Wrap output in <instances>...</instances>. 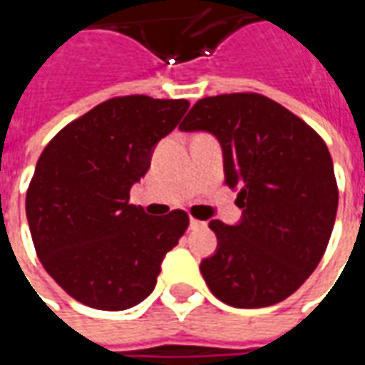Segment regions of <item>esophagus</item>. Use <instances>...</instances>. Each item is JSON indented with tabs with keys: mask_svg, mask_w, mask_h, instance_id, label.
<instances>
[{
	"mask_svg": "<svg viewBox=\"0 0 365 365\" xmlns=\"http://www.w3.org/2000/svg\"><path fill=\"white\" fill-rule=\"evenodd\" d=\"M206 228V222H200V220L190 218V230H202Z\"/></svg>",
	"mask_w": 365,
	"mask_h": 365,
	"instance_id": "34e87169",
	"label": "esophagus"
}]
</instances>
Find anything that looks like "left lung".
<instances>
[{
  "mask_svg": "<svg viewBox=\"0 0 365 365\" xmlns=\"http://www.w3.org/2000/svg\"><path fill=\"white\" fill-rule=\"evenodd\" d=\"M218 139L242 218L210 220L218 247L200 263L212 294L236 309L285 301L324 255L338 210L327 143L301 118L259 94L198 100L178 125Z\"/></svg>",
  "mask_w": 365,
  "mask_h": 365,
  "instance_id": "1",
  "label": "left lung"
}]
</instances>
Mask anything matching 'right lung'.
I'll return each instance as SVG.
<instances>
[{
  "label": "right lung",
  "mask_w": 365,
  "mask_h": 365,
  "mask_svg": "<svg viewBox=\"0 0 365 365\" xmlns=\"http://www.w3.org/2000/svg\"><path fill=\"white\" fill-rule=\"evenodd\" d=\"M187 110V100L112 98L68 123L41 153L27 222L43 267L72 299L125 311L153 293L188 216H147L129 202V190Z\"/></svg>",
  "instance_id": "obj_1"
}]
</instances>
